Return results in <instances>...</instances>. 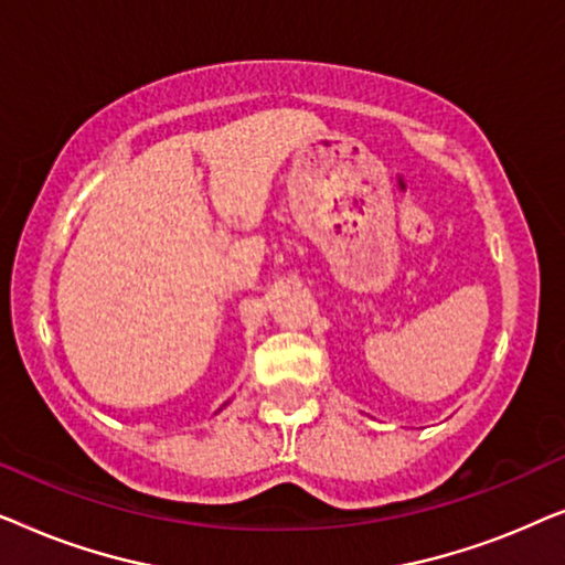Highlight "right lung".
<instances>
[{
	"label": "right lung",
	"instance_id": "add662e5",
	"mask_svg": "<svg viewBox=\"0 0 565 565\" xmlns=\"http://www.w3.org/2000/svg\"><path fill=\"white\" fill-rule=\"evenodd\" d=\"M226 404H228V401H226ZM226 404H223V406H226ZM223 406H221V408H223ZM221 408H218V412H221Z\"/></svg>",
	"mask_w": 565,
	"mask_h": 565
}]
</instances>
